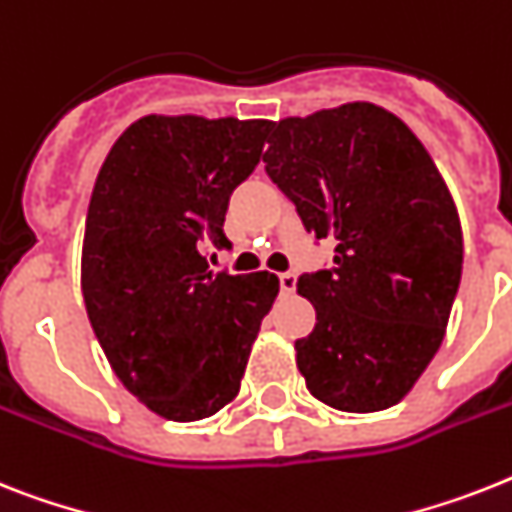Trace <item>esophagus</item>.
<instances>
[{
	"label": "esophagus",
	"mask_w": 512,
	"mask_h": 512,
	"mask_svg": "<svg viewBox=\"0 0 512 512\" xmlns=\"http://www.w3.org/2000/svg\"><path fill=\"white\" fill-rule=\"evenodd\" d=\"M278 284H281V292L292 294L294 286H297V276H294V273H281V276H278Z\"/></svg>",
	"instance_id": "obj_1"
}]
</instances>
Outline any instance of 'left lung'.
<instances>
[{
	"mask_svg": "<svg viewBox=\"0 0 512 512\" xmlns=\"http://www.w3.org/2000/svg\"><path fill=\"white\" fill-rule=\"evenodd\" d=\"M265 170L334 268L299 276L315 328L294 342L315 400L397 405L444 339L463 273L458 207L418 136L371 102L270 123Z\"/></svg>",
	"mask_w": 512,
	"mask_h": 512,
	"instance_id": "1",
	"label": "left lung"
}]
</instances>
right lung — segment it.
Masks as SVG:
<instances>
[{"instance_id": "add662e5", "label": "right lung", "mask_w": 512, "mask_h": 512, "mask_svg": "<svg viewBox=\"0 0 512 512\" xmlns=\"http://www.w3.org/2000/svg\"><path fill=\"white\" fill-rule=\"evenodd\" d=\"M268 120L147 115L120 134L91 191L81 289L115 376L168 421L215 415L242 386L278 278L213 273L231 191Z\"/></svg>"}]
</instances>
